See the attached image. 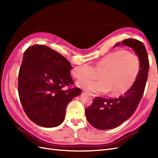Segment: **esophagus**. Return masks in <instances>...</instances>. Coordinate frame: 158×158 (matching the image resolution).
Segmentation results:
<instances>
[{"label":"esophagus","mask_w":158,"mask_h":158,"mask_svg":"<svg viewBox=\"0 0 158 158\" xmlns=\"http://www.w3.org/2000/svg\"><path fill=\"white\" fill-rule=\"evenodd\" d=\"M84 92H85V93H87V94H88V95L91 96H92V97H94V96H95V95L94 94H92L91 92H87V91H84Z\"/></svg>","instance_id":"1"}]
</instances>
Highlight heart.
<instances>
[{"label":"heart","mask_w":158,"mask_h":158,"mask_svg":"<svg viewBox=\"0 0 158 158\" xmlns=\"http://www.w3.org/2000/svg\"><path fill=\"white\" fill-rule=\"evenodd\" d=\"M139 57L126 50L110 52L100 58L94 66L85 63L75 67L73 74L77 79L95 78L99 74V80L84 79L77 84L81 88L96 94L110 91L112 95H119L131 88L140 72Z\"/></svg>","instance_id":"obj_1"}]
</instances>
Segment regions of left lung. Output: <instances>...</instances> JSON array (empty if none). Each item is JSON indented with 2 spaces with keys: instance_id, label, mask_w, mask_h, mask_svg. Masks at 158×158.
Segmentation results:
<instances>
[{
  "instance_id": "obj_1",
  "label": "left lung",
  "mask_w": 158,
  "mask_h": 158,
  "mask_svg": "<svg viewBox=\"0 0 158 158\" xmlns=\"http://www.w3.org/2000/svg\"><path fill=\"white\" fill-rule=\"evenodd\" d=\"M126 45L133 49L140 60V72L134 85L118 98L96 97L85 109L88 122L99 130L113 129L120 126L133 115L142 98L149 72V58L143 43L136 39H127L114 47Z\"/></svg>"
}]
</instances>
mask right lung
<instances>
[{"instance_id": "1", "label": "right lung", "mask_w": 158, "mask_h": 158, "mask_svg": "<svg viewBox=\"0 0 158 158\" xmlns=\"http://www.w3.org/2000/svg\"><path fill=\"white\" fill-rule=\"evenodd\" d=\"M70 63L48 47L35 45L23 53L18 75V93L26 115L45 127L60 125L66 108L73 98L81 94L79 88H68L74 83Z\"/></svg>"}]
</instances>
